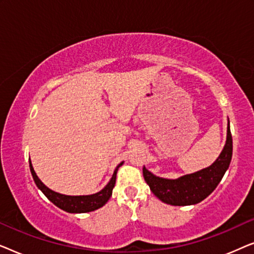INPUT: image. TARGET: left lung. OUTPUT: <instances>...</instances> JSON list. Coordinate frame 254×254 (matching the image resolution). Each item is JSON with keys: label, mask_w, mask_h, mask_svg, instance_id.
Instances as JSON below:
<instances>
[{"label": "left lung", "mask_w": 254, "mask_h": 254, "mask_svg": "<svg viewBox=\"0 0 254 254\" xmlns=\"http://www.w3.org/2000/svg\"><path fill=\"white\" fill-rule=\"evenodd\" d=\"M231 157L232 136L228 124L227 143L220 157L209 168L171 180L159 178L143 166V177L151 192L164 203L172 206H190L206 199L216 189L230 165Z\"/></svg>", "instance_id": "obj_1"}]
</instances>
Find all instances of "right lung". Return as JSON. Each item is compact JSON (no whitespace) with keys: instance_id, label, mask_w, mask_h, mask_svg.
Returning a JSON list of instances; mask_svg holds the SVG:
<instances>
[{"instance_id":"right-lung-1","label":"right lung","mask_w":254,"mask_h":254,"mask_svg":"<svg viewBox=\"0 0 254 254\" xmlns=\"http://www.w3.org/2000/svg\"><path fill=\"white\" fill-rule=\"evenodd\" d=\"M121 165H123V163H120V164L117 166L116 171H114L110 183L107 184V185L104 187L100 192L92 194V195L70 196V195H64V194L54 192V190H52L48 189V187L45 186L44 184L40 182V179L37 177L30 161V170H31V173H32V177L34 179V183H36V185L39 187L41 192L47 196L48 200L52 201V202H53L57 207L61 208V209H64V211H68V213H89V211L96 210L98 209V208L103 207L104 204L109 201L111 195H112L113 187L116 185L118 169H119Z\"/></svg>"}]
</instances>
